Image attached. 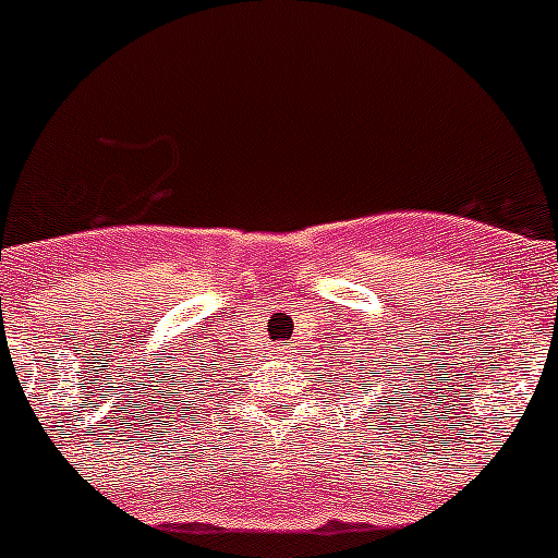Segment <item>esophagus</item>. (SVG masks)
Masks as SVG:
<instances>
[{"label": "esophagus", "mask_w": 558, "mask_h": 558, "mask_svg": "<svg viewBox=\"0 0 558 558\" xmlns=\"http://www.w3.org/2000/svg\"><path fill=\"white\" fill-rule=\"evenodd\" d=\"M276 349H279V352H282V349H284V347H276Z\"/></svg>", "instance_id": "obj_1"}]
</instances>
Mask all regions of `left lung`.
Listing matches in <instances>:
<instances>
[{
    "instance_id": "8db88e82",
    "label": "left lung",
    "mask_w": 558,
    "mask_h": 558,
    "mask_svg": "<svg viewBox=\"0 0 558 558\" xmlns=\"http://www.w3.org/2000/svg\"><path fill=\"white\" fill-rule=\"evenodd\" d=\"M360 363H363V360H360ZM411 372H413V368H411ZM366 383H368V379H366ZM413 383H416V379H413ZM347 386H352V379H349L347 377ZM368 391H372V383H368ZM402 391H411V388H402ZM402 397H405V393H402ZM402 397H388V402H383V399H379V402H377V405H379V411H386L388 413V408H397L399 405V402H402ZM379 418H383V416H379ZM388 418H391V413H388Z\"/></svg>"
}]
</instances>
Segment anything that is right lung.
I'll return each instance as SVG.
<instances>
[{"label":"right lung","mask_w":558,"mask_h":558,"mask_svg":"<svg viewBox=\"0 0 558 558\" xmlns=\"http://www.w3.org/2000/svg\"><path fill=\"white\" fill-rule=\"evenodd\" d=\"M201 357H204V352H201ZM201 366H204V374H206V372H211L215 366H220V363H218V360H201ZM172 372H175V368H172ZM172 377H175V374H172ZM226 379H229V377H226ZM204 383H209V377H206ZM184 386H186V383H184Z\"/></svg>","instance_id":"add662e5"}]
</instances>
